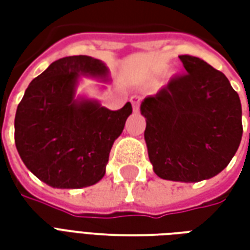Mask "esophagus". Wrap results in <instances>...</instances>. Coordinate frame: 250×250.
<instances>
[{"mask_svg": "<svg viewBox=\"0 0 250 250\" xmlns=\"http://www.w3.org/2000/svg\"><path fill=\"white\" fill-rule=\"evenodd\" d=\"M130 102L132 103V107H134V112H138L139 111V104H141V98L139 96H131Z\"/></svg>", "mask_w": 250, "mask_h": 250, "instance_id": "1", "label": "esophagus"}]
</instances>
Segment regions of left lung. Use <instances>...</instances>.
<instances>
[{"label":"left lung","mask_w":250,"mask_h":250,"mask_svg":"<svg viewBox=\"0 0 250 250\" xmlns=\"http://www.w3.org/2000/svg\"><path fill=\"white\" fill-rule=\"evenodd\" d=\"M179 59L188 73L145 98L141 112L154 173L190 184L213 178L229 165L241 142L242 109L222 72L199 57Z\"/></svg>","instance_id":"1"}]
</instances>
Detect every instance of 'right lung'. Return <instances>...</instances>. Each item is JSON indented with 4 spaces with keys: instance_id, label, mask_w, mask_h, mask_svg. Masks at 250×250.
Returning <instances> with one entry per match:
<instances>
[{
    "instance_id": "right-lung-1",
    "label": "right lung",
    "mask_w": 250,
    "mask_h": 250,
    "mask_svg": "<svg viewBox=\"0 0 250 250\" xmlns=\"http://www.w3.org/2000/svg\"><path fill=\"white\" fill-rule=\"evenodd\" d=\"M80 76L108 82L102 60L69 56L32 80L14 119L20 157L37 178L56 188H82L105 174L109 151L132 114L131 103L111 111L76 95Z\"/></svg>"
}]
</instances>
